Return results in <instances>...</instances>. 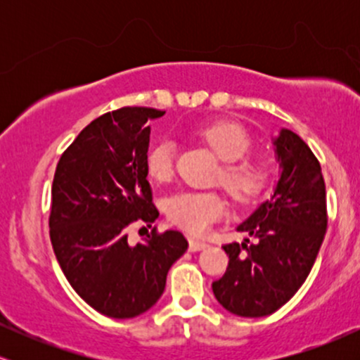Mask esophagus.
<instances>
[{"mask_svg":"<svg viewBox=\"0 0 360 360\" xmlns=\"http://www.w3.org/2000/svg\"><path fill=\"white\" fill-rule=\"evenodd\" d=\"M208 247V243L203 240H196V238H189V250L191 252H200Z\"/></svg>","mask_w":360,"mask_h":360,"instance_id":"34e87169","label":"esophagus"}]
</instances>
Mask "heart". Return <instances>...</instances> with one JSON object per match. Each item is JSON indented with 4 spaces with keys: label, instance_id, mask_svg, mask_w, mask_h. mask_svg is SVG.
<instances>
[{
    "label": "heart",
    "instance_id": "heart-1",
    "mask_svg": "<svg viewBox=\"0 0 360 360\" xmlns=\"http://www.w3.org/2000/svg\"><path fill=\"white\" fill-rule=\"evenodd\" d=\"M200 137L225 162L221 183L233 194L235 200L249 201L262 193L269 183V164L254 157H243L250 148L247 131L237 123L214 122L201 128ZM176 146L171 139L157 142L147 154V172L157 183H166L174 172ZM166 214L174 225L193 233H201L226 213L225 198L213 191L184 189L166 200Z\"/></svg>",
    "mask_w": 360,
    "mask_h": 360
}]
</instances>
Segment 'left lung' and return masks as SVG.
<instances>
[{
    "label": "left lung",
    "mask_w": 360,
    "mask_h": 360,
    "mask_svg": "<svg viewBox=\"0 0 360 360\" xmlns=\"http://www.w3.org/2000/svg\"><path fill=\"white\" fill-rule=\"evenodd\" d=\"M271 142L278 181L237 225L255 242L223 245L229 267L212 284L218 303L237 316H267L286 304L308 278L326 232L325 181L311 148L288 128Z\"/></svg>",
    "instance_id": "obj_1"
}]
</instances>
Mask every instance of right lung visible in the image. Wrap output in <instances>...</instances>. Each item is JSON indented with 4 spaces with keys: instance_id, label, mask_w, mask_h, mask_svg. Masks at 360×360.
<instances>
[{
    "instance_id": "add662e5",
    "label": "right lung",
    "mask_w": 360,
    "mask_h": 360,
    "mask_svg": "<svg viewBox=\"0 0 360 360\" xmlns=\"http://www.w3.org/2000/svg\"><path fill=\"white\" fill-rule=\"evenodd\" d=\"M166 111L120 108L91 122L57 164L51 240L74 291L101 315L135 318L159 301L188 250L177 230L130 245L127 229L159 217L147 181L150 122Z\"/></svg>"
}]
</instances>
